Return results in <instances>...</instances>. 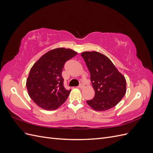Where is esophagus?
<instances>
[{"mask_svg":"<svg viewBox=\"0 0 153 153\" xmlns=\"http://www.w3.org/2000/svg\"><path fill=\"white\" fill-rule=\"evenodd\" d=\"M78 88H80V89H82V88H84V85H83V84H80L78 86Z\"/></svg>","mask_w":153,"mask_h":153,"instance_id":"obj_1","label":"esophagus"}]
</instances>
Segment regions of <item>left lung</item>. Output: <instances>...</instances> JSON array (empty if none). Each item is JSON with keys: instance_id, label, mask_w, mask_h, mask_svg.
Instances as JSON below:
<instances>
[{"instance_id": "obj_1", "label": "left lung", "mask_w": 153, "mask_h": 153, "mask_svg": "<svg viewBox=\"0 0 153 153\" xmlns=\"http://www.w3.org/2000/svg\"><path fill=\"white\" fill-rule=\"evenodd\" d=\"M84 59L91 74V81L95 94L87 103L96 111L113 108L126 94V81L112 62L103 54L97 52H84Z\"/></svg>"}]
</instances>
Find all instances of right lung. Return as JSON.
<instances>
[{"mask_svg": "<svg viewBox=\"0 0 153 153\" xmlns=\"http://www.w3.org/2000/svg\"><path fill=\"white\" fill-rule=\"evenodd\" d=\"M77 53L55 48L44 54L32 67L26 86L30 98L41 108L52 110L65 102L71 89L64 87L62 71L66 62Z\"/></svg>", "mask_w": 153, "mask_h": 153, "instance_id": "add662e5", "label": "right lung"}]
</instances>
